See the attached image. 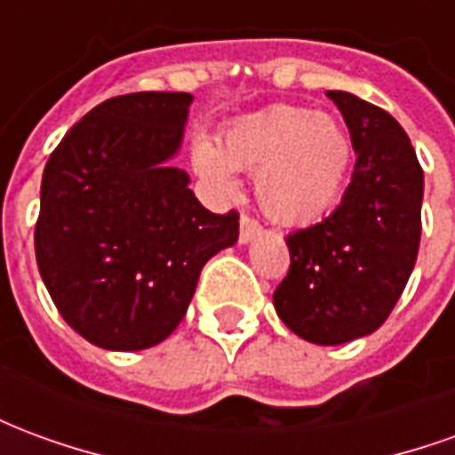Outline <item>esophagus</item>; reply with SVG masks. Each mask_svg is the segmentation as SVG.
<instances>
[{
	"mask_svg": "<svg viewBox=\"0 0 455 455\" xmlns=\"http://www.w3.org/2000/svg\"><path fill=\"white\" fill-rule=\"evenodd\" d=\"M258 234H260V224H258L253 217L243 214V217H241V234H238V241H241V243H248V241H253Z\"/></svg>",
	"mask_w": 455,
	"mask_h": 455,
	"instance_id": "obj_1",
	"label": "esophagus"
}]
</instances>
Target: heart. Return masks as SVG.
I'll list each match as a JSON object with an SVG mask.
<instances>
[{
  "label": "heart",
  "instance_id": "b5f03b06",
  "mask_svg": "<svg viewBox=\"0 0 455 455\" xmlns=\"http://www.w3.org/2000/svg\"><path fill=\"white\" fill-rule=\"evenodd\" d=\"M351 139L329 114L275 104L234 121L219 148L197 140L192 165L221 195L236 189L234 170H256V197L267 217L312 224L341 197L351 170Z\"/></svg>",
  "mask_w": 455,
  "mask_h": 455
}]
</instances>
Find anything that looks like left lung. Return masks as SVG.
I'll return each mask as SVG.
<instances>
[{
    "instance_id": "left-lung-1",
    "label": "left lung",
    "mask_w": 455,
    "mask_h": 455,
    "mask_svg": "<svg viewBox=\"0 0 455 455\" xmlns=\"http://www.w3.org/2000/svg\"><path fill=\"white\" fill-rule=\"evenodd\" d=\"M351 133L355 168L341 204L285 238L290 270L273 295L299 339L339 346L380 329L410 280L421 236L424 172L390 114L331 90Z\"/></svg>"
}]
</instances>
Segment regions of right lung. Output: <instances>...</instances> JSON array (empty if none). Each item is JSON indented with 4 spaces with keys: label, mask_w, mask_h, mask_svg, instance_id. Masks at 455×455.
Wrapping results in <instances>:
<instances>
[{
    "label": "right lung",
    "mask_w": 455,
    "mask_h": 455,
    "mask_svg": "<svg viewBox=\"0 0 455 455\" xmlns=\"http://www.w3.org/2000/svg\"><path fill=\"white\" fill-rule=\"evenodd\" d=\"M189 104L188 92L112 97L45 163L36 263L60 316L107 351L165 341L204 263L236 243V212L212 214L170 168Z\"/></svg>",
    "instance_id": "1"
}]
</instances>
